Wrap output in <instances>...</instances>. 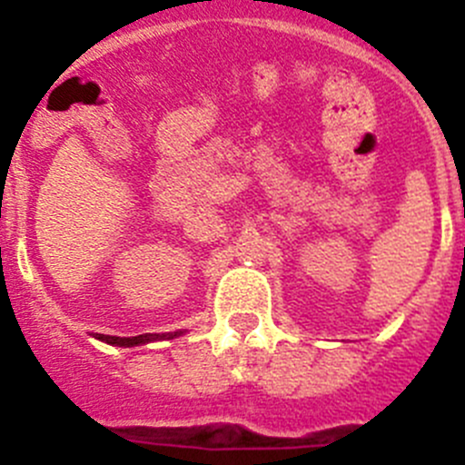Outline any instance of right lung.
Returning a JSON list of instances; mask_svg holds the SVG:
<instances>
[{"label":"right lung","mask_w":465,"mask_h":465,"mask_svg":"<svg viewBox=\"0 0 465 465\" xmlns=\"http://www.w3.org/2000/svg\"><path fill=\"white\" fill-rule=\"evenodd\" d=\"M182 335L180 332H168V335H157V332H145V335H137V337H112V335H101L96 332V340L105 341V344L112 346H139V344H148V341H157V340H173V337Z\"/></svg>","instance_id":"right-lung-1"}]
</instances>
